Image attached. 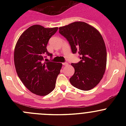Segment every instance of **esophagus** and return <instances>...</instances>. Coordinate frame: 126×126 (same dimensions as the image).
<instances>
[{
    "instance_id": "1",
    "label": "esophagus",
    "mask_w": 126,
    "mask_h": 126,
    "mask_svg": "<svg viewBox=\"0 0 126 126\" xmlns=\"http://www.w3.org/2000/svg\"><path fill=\"white\" fill-rule=\"evenodd\" d=\"M63 64V66H66V65H68V63H66V62H64V63H62Z\"/></svg>"
}]
</instances>
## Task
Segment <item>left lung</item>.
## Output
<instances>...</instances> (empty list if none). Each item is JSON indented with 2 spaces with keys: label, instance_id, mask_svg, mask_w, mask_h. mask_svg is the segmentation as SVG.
Wrapping results in <instances>:
<instances>
[{
  "label": "left lung",
  "instance_id": "obj_1",
  "mask_svg": "<svg viewBox=\"0 0 126 126\" xmlns=\"http://www.w3.org/2000/svg\"><path fill=\"white\" fill-rule=\"evenodd\" d=\"M69 41L72 52L79 53L80 62L72 63L75 72L69 79L72 86L88 91L100 82L105 73L107 50L99 32L84 22H74L59 28Z\"/></svg>",
  "mask_w": 126,
  "mask_h": 126
}]
</instances>
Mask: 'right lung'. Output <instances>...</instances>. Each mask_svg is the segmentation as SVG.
<instances>
[{
    "mask_svg": "<svg viewBox=\"0 0 126 126\" xmlns=\"http://www.w3.org/2000/svg\"><path fill=\"white\" fill-rule=\"evenodd\" d=\"M57 30L58 27L32 25L22 33L15 48L14 61L17 76L29 91L38 96H46L54 90L62 67L60 63L43 62L46 55H52L46 46Z\"/></svg>",
    "mask_w": 126,
    "mask_h": 126,
    "instance_id": "1",
    "label": "right lung"
}]
</instances>
